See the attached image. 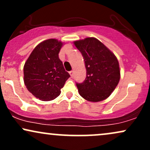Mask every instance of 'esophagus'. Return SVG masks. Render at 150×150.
Instances as JSON below:
<instances>
[{
    "label": "esophagus",
    "mask_w": 150,
    "mask_h": 150,
    "mask_svg": "<svg viewBox=\"0 0 150 150\" xmlns=\"http://www.w3.org/2000/svg\"><path fill=\"white\" fill-rule=\"evenodd\" d=\"M69 73H70V77H73V75H74V72L73 71V70H71V71H70Z\"/></svg>",
    "instance_id": "esophagus-1"
}]
</instances>
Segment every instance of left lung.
Instances as JSON below:
<instances>
[{"mask_svg": "<svg viewBox=\"0 0 150 150\" xmlns=\"http://www.w3.org/2000/svg\"><path fill=\"white\" fill-rule=\"evenodd\" d=\"M85 60L87 76L76 83L80 95L89 101L106 99L116 89L120 74L118 59L100 41L87 37L74 42Z\"/></svg>", "mask_w": 150, "mask_h": 150, "instance_id": "8db88e82", "label": "left lung"}]
</instances>
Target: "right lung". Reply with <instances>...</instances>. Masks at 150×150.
<instances>
[{"label": "right lung", "instance_id": "add662e5", "mask_svg": "<svg viewBox=\"0 0 150 150\" xmlns=\"http://www.w3.org/2000/svg\"><path fill=\"white\" fill-rule=\"evenodd\" d=\"M63 43L49 39L34 48L24 65V82L30 92L42 101H51L70 77L58 57Z\"/></svg>", "mask_w": 150, "mask_h": 150}]
</instances>
